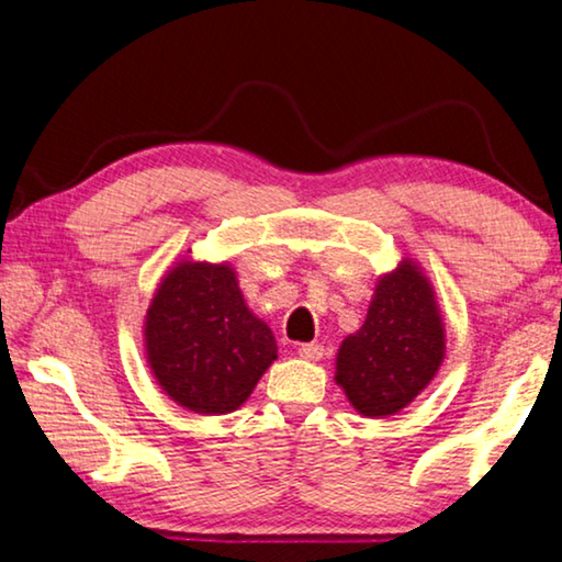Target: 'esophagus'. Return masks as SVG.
I'll list each match as a JSON object with an SVG mask.
<instances>
[{"mask_svg":"<svg viewBox=\"0 0 562 562\" xmlns=\"http://www.w3.org/2000/svg\"><path fill=\"white\" fill-rule=\"evenodd\" d=\"M299 356L306 358V361H321V358H324V346H321V344H301Z\"/></svg>","mask_w":562,"mask_h":562,"instance_id":"34e87169","label":"esophagus"}]
</instances>
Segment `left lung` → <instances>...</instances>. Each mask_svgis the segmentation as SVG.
Masks as SVG:
<instances>
[{
  "label": "left lung",
  "instance_id": "8db88e82",
  "mask_svg": "<svg viewBox=\"0 0 562 562\" xmlns=\"http://www.w3.org/2000/svg\"><path fill=\"white\" fill-rule=\"evenodd\" d=\"M446 356V328L420 266L403 259L379 279L363 326L336 356V383L368 418L395 416L434 381Z\"/></svg>",
  "mask_w": 562,
  "mask_h": 562
}]
</instances>
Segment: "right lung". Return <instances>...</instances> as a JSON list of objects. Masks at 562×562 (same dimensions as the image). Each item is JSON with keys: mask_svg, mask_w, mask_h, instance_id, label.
Here are the masks:
<instances>
[{"mask_svg": "<svg viewBox=\"0 0 562 562\" xmlns=\"http://www.w3.org/2000/svg\"><path fill=\"white\" fill-rule=\"evenodd\" d=\"M146 361L179 406L221 416L251 395L276 361L271 328L248 311L228 263L179 261L156 289L144 324Z\"/></svg>", "mask_w": 562, "mask_h": 562, "instance_id": "add662e5", "label": "right lung"}]
</instances>
